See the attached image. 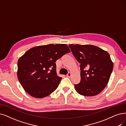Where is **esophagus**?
I'll return each mask as SVG.
<instances>
[{
    "mask_svg": "<svg viewBox=\"0 0 126 126\" xmlns=\"http://www.w3.org/2000/svg\"><path fill=\"white\" fill-rule=\"evenodd\" d=\"M71 73L70 72H68V74H67V77H68V78H70L71 77Z\"/></svg>",
    "mask_w": 126,
    "mask_h": 126,
    "instance_id": "34e87169",
    "label": "esophagus"
}]
</instances>
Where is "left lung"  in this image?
I'll use <instances>...</instances> for the list:
<instances>
[{
    "instance_id": "obj_1",
    "label": "left lung",
    "mask_w": 126,
    "mask_h": 126,
    "mask_svg": "<svg viewBox=\"0 0 126 126\" xmlns=\"http://www.w3.org/2000/svg\"><path fill=\"white\" fill-rule=\"evenodd\" d=\"M74 57L80 63V80L74 84L76 91L84 96H94L106 87L113 71L109 54L92 45L71 44Z\"/></svg>"
}]
</instances>
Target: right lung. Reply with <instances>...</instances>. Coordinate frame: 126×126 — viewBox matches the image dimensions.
<instances>
[{
    "label": "right lung",
    "instance_id": "right-lung-1",
    "mask_svg": "<svg viewBox=\"0 0 126 126\" xmlns=\"http://www.w3.org/2000/svg\"><path fill=\"white\" fill-rule=\"evenodd\" d=\"M70 52L65 44H50L28 50L17 62V78L25 91L37 98L52 94L62 79L57 75L55 62Z\"/></svg>",
    "mask_w": 126,
    "mask_h": 126
}]
</instances>
